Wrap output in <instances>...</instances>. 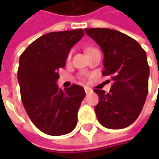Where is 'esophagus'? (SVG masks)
I'll list each match as a JSON object with an SVG mask.
<instances>
[{
    "label": "esophagus",
    "instance_id": "34e87169",
    "mask_svg": "<svg viewBox=\"0 0 159 159\" xmlns=\"http://www.w3.org/2000/svg\"><path fill=\"white\" fill-rule=\"evenodd\" d=\"M84 89H85V92H86V94H89V93L92 91V89H89V88H87V87H86V88H84Z\"/></svg>",
    "mask_w": 159,
    "mask_h": 159
}]
</instances>
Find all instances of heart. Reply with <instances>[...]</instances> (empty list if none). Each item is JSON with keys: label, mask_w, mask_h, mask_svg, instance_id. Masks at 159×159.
Instances as JSON below:
<instances>
[{"label": "heart", "mask_w": 159, "mask_h": 159, "mask_svg": "<svg viewBox=\"0 0 159 159\" xmlns=\"http://www.w3.org/2000/svg\"><path fill=\"white\" fill-rule=\"evenodd\" d=\"M70 56H71V55H70V54L68 55V57H67V59H70Z\"/></svg>", "instance_id": "1"}]
</instances>
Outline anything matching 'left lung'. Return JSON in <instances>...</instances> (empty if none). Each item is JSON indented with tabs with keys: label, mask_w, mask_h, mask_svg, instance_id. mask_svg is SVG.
Listing matches in <instances>:
<instances>
[{
	"label": "left lung",
	"mask_w": 159,
	"mask_h": 159,
	"mask_svg": "<svg viewBox=\"0 0 159 159\" xmlns=\"http://www.w3.org/2000/svg\"><path fill=\"white\" fill-rule=\"evenodd\" d=\"M85 33L103 53V76L113 84L109 93L95 89L99 102L95 107L98 121L110 129L130 125L143 110L149 89L150 67L144 49L135 40L108 28H88Z\"/></svg>",
	"instance_id": "obj_1"
}]
</instances>
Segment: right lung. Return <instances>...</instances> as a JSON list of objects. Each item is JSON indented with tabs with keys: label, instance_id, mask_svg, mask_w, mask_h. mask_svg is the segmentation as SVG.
Masks as SVG:
<instances>
[{
	"label": "right lung",
	"instance_id": "add662e5",
	"mask_svg": "<svg viewBox=\"0 0 159 159\" xmlns=\"http://www.w3.org/2000/svg\"><path fill=\"white\" fill-rule=\"evenodd\" d=\"M83 35L82 29L44 34L19 58L17 79L22 102L35 126L48 135L69 134L77 125L85 90L75 84L62 90L57 80V70L65 65L71 47Z\"/></svg>",
	"mask_w": 159,
	"mask_h": 159
}]
</instances>
